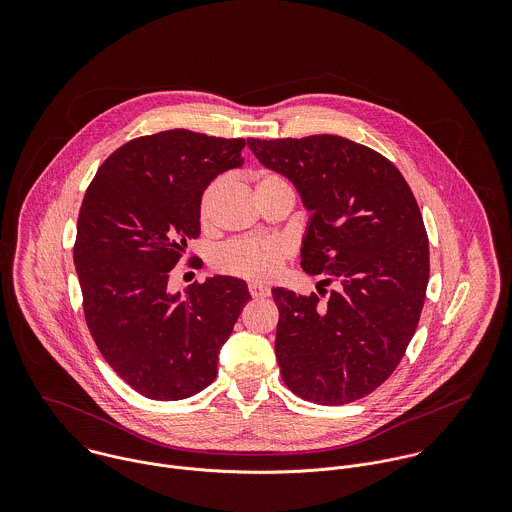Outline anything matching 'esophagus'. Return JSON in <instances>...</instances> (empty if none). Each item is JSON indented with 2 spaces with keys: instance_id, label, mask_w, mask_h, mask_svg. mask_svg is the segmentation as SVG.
Listing matches in <instances>:
<instances>
[{
  "instance_id": "34e87169",
  "label": "esophagus",
  "mask_w": 512,
  "mask_h": 512,
  "mask_svg": "<svg viewBox=\"0 0 512 512\" xmlns=\"http://www.w3.org/2000/svg\"><path fill=\"white\" fill-rule=\"evenodd\" d=\"M248 290L252 293V297H256V299H262V297H268V295H270V288H268V286H262V284H250Z\"/></svg>"
}]
</instances>
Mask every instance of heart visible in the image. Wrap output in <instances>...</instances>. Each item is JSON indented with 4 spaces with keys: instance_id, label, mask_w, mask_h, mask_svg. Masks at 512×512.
I'll return each mask as SVG.
<instances>
[{
    "instance_id": "obj_1",
    "label": "heart",
    "mask_w": 512,
    "mask_h": 512,
    "mask_svg": "<svg viewBox=\"0 0 512 512\" xmlns=\"http://www.w3.org/2000/svg\"><path fill=\"white\" fill-rule=\"evenodd\" d=\"M220 185H222L220 181H213L201 195L199 217L203 222H209L213 215ZM254 191H256V197H260L272 191H292V187L278 173L258 171L254 175ZM286 258H288V246L282 242L244 238V240H234L222 246L215 256V264L226 274H234L248 280H270L280 272Z\"/></svg>"
}]
</instances>
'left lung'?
Returning <instances> with one entry per match:
<instances>
[{"label":"left lung","instance_id":"left-lung-1","mask_svg":"<svg viewBox=\"0 0 512 512\" xmlns=\"http://www.w3.org/2000/svg\"><path fill=\"white\" fill-rule=\"evenodd\" d=\"M248 147L292 181L311 215L301 268L337 282L325 299L272 290L282 378L315 404L355 402L394 372L420 321L430 248L418 203L386 157L341 136L250 138Z\"/></svg>","mask_w":512,"mask_h":512}]
</instances>
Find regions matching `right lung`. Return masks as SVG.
Instances as JSON below:
<instances>
[{"mask_svg":"<svg viewBox=\"0 0 512 512\" xmlns=\"http://www.w3.org/2000/svg\"><path fill=\"white\" fill-rule=\"evenodd\" d=\"M242 147L189 130L144 136L116 149L84 195L74 244L84 317L106 363L151 400L207 388L252 299L244 280L220 274L183 295L167 290L201 232L203 191L242 167Z\"/></svg>","mask_w":512,"mask_h":512,"instance_id":"right-lung-1","label":"right lung"}]
</instances>
